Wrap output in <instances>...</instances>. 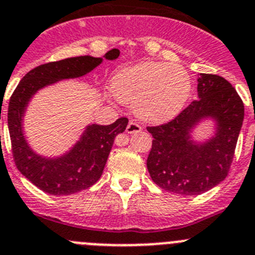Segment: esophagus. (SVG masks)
I'll return each mask as SVG.
<instances>
[{"label":"esophagus","mask_w":255,"mask_h":255,"mask_svg":"<svg viewBox=\"0 0 255 255\" xmlns=\"http://www.w3.org/2000/svg\"><path fill=\"white\" fill-rule=\"evenodd\" d=\"M141 129H142V127L139 125H137V123H134V122H129V123H128L126 132L129 133V134H132V133L139 132Z\"/></svg>","instance_id":"1"}]
</instances>
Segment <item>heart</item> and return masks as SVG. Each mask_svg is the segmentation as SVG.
Returning <instances> with one entry per match:
<instances>
[{
	"label": "heart",
	"instance_id": "b5f03b06",
	"mask_svg": "<svg viewBox=\"0 0 255 255\" xmlns=\"http://www.w3.org/2000/svg\"><path fill=\"white\" fill-rule=\"evenodd\" d=\"M112 91L121 103L134 107L141 119L162 123L180 113L192 91L188 73L179 66L143 62L119 71Z\"/></svg>",
	"mask_w": 255,
	"mask_h": 255
}]
</instances>
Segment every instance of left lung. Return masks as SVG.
I'll use <instances>...</instances> for the list:
<instances>
[{"instance_id": "1", "label": "left lung", "mask_w": 255, "mask_h": 255, "mask_svg": "<svg viewBox=\"0 0 255 255\" xmlns=\"http://www.w3.org/2000/svg\"><path fill=\"white\" fill-rule=\"evenodd\" d=\"M198 100L190 103L173 121L147 127L152 147L147 169L155 184L182 196L205 193L228 176L244 119V104L224 77L201 73ZM217 123L215 136L198 144L190 133L202 119Z\"/></svg>"}]
</instances>
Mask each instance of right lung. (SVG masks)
Listing matches in <instances>:
<instances>
[{
  "label": "right lung",
  "instance_id": "1",
  "mask_svg": "<svg viewBox=\"0 0 255 255\" xmlns=\"http://www.w3.org/2000/svg\"><path fill=\"white\" fill-rule=\"evenodd\" d=\"M119 50L112 49L105 58H118ZM103 62V58L80 56L49 62L33 68L22 77L8 103L7 123L16 167L35 187L53 196H68L88 189L102 176L117 134L126 130L127 118H119L109 126L86 127L80 141L59 157L36 155L22 133V117L29 100L39 89L59 80L81 77Z\"/></svg>",
  "mask_w": 255,
  "mask_h": 255
}]
</instances>
